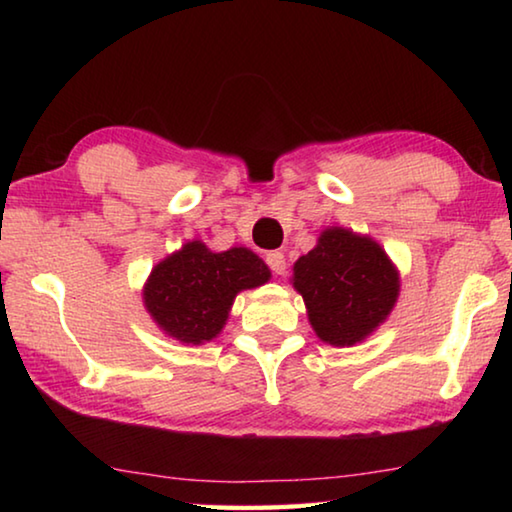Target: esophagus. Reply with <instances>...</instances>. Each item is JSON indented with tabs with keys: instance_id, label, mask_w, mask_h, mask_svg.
I'll return each instance as SVG.
<instances>
[{
	"instance_id": "obj_1",
	"label": "esophagus",
	"mask_w": 512,
	"mask_h": 512,
	"mask_svg": "<svg viewBox=\"0 0 512 512\" xmlns=\"http://www.w3.org/2000/svg\"><path fill=\"white\" fill-rule=\"evenodd\" d=\"M264 259L275 275H284V271H287V259H284V253H280V250H271Z\"/></svg>"
}]
</instances>
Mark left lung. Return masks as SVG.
Returning a JSON list of instances; mask_svg holds the SVG:
<instances>
[{"instance_id": "obj_1", "label": "left lung", "mask_w": 512, "mask_h": 512, "mask_svg": "<svg viewBox=\"0 0 512 512\" xmlns=\"http://www.w3.org/2000/svg\"><path fill=\"white\" fill-rule=\"evenodd\" d=\"M293 287L305 298L320 339L354 345L391 314L400 277L375 241L327 228L318 246L293 264Z\"/></svg>"}]
</instances>
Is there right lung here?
<instances>
[{
	"label": "right lung",
	"mask_w": 512,
	"mask_h": 512,
	"mask_svg": "<svg viewBox=\"0 0 512 512\" xmlns=\"http://www.w3.org/2000/svg\"><path fill=\"white\" fill-rule=\"evenodd\" d=\"M268 277V266L248 248L212 253L201 241H189L153 268L144 305L164 334L198 345L221 332L239 291Z\"/></svg>",
	"instance_id": "right-lung-1"
}]
</instances>
